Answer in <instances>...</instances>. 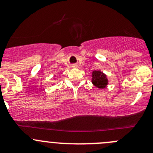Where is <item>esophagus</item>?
<instances>
[{
    "label": "esophagus",
    "instance_id": "1",
    "mask_svg": "<svg viewBox=\"0 0 153 153\" xmlns=\"http://www.w3.org/2000/svg\"><path fill=\"white\" fill-rule=\"evenodd\" d=\"M72 67H73V68H77V67H78V65H77V64H72Z\"/></svg>",
    "mask_w": 153,
    "mask_h": 153
}]
</instances>
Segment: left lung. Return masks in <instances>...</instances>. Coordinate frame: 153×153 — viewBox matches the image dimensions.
Returning <instances> with one entry per match:
<instances>
[{
    "instance_id": "left-lung-1",
    "label": "left lung",
    "mask_w": 153,
    "mask_h": 153,
    "mask_svg": "<svg viewBox=\"0 0 153 153\" xmlns=\"http://www.w3.org/2000/svg\"><path fill=\"white\" fill-rule=\"evenodd\" d=\"M92 82L96 87L104 89L108 84V80L105 74L101 72V71H93Z\"/></svg>"
}]
</instances>
